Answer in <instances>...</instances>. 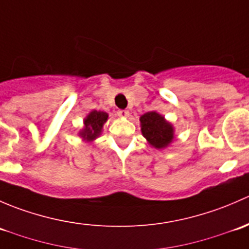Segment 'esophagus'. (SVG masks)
<instances>
[{
	"label": "esophagus",
	"instance_id": "34e87169",
	"mask_svg": "<svg viewBox=\"0 0 249 249\" xmlns=\"http://www.w3.org/2000/svg\"><path fill=\"white\" fill-rule=\"evenodd\" d=\"M117 114H118V117H120V118H127L130 115V112L126 109H120V110H118Z\"/></svg>",
	"mask_w": 249,
	"mask_h": 249
}]
</instances>
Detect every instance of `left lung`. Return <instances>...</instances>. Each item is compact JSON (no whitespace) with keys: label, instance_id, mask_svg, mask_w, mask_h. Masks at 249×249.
I'll return each instance as SVG.
<instances>
[{"label":"left lung","instance_id":"left-lung-1","mask_svg":"<svg viewBox=\"0 0 249 249\" xmlns=\"http://www.w3.org/2000/svg\"><path fill=\"white\" fill-rule=\"evenodd\" d=\"M140 123L143 137L155 149H165L176 139L173 125L155 110L141 115Z\"/></svg>","mask_w":249,"mask_h":249}]
</instances>
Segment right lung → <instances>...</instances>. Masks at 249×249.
<instances>
[{"label":"right lung","mask_w":249,"mask_h":249,"mask_svg":"<svg viewBox=\"0 0 249 249\" xmlns=\"http://www.w3.org/2000/svg\"><path fill=\"white\" fill-rule=\"evenodd\" d=\"M107 120L108 113L92 109L83 120V127L78 131V136L88 143L94 142L102 134V129Z\"/></svg>","instance_id":"obj_1"}]
</instances>
